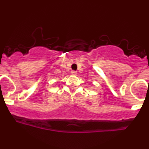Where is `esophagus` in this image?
Here are the masks:
<instances>
[{
  "label": "esophagus",
  "mask_w": 149,
  "mask_h": 149,
  "mask_svg": "<svg viewBox=\"0 0 149 149\" xmlns=\"http://www.w3.org/2000/svg\"><path fill=\"white\" fill-rule=\"evenodd\" d=\"M71 74L73 75V76H76V75L77 74V72H76V71H71Z\"/></svg>",
  "instance_id": "34e87169"
}]
</instances>
